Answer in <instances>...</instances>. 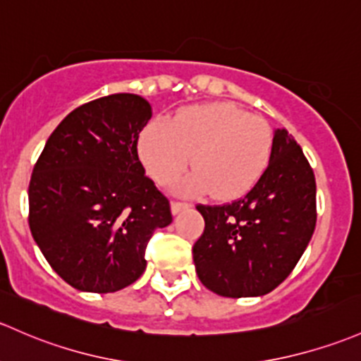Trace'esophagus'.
<instances>
[{
	"mask_svg": "<svg viewBox=\"0 0 361 361\" xmlns=\"http://www.w3.org/2000/svg\"><path fill=\"white\" fill-rule=\"evenodd\" d=\"M190 207V204L188 202H180V200H174V202H171V211H173V214H178V212L185 211Z\"/></svg>",
	"mask_w": 361,
	"mask_h": 361,
	"instance_id": "obj_1",
	"label": "esophagus"
}]
</instances>
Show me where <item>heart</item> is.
<instances>
[{
  "instance_id": "obj_1",
  "label": "heart",
  "mask_w": 361,
  "mask_h": 361,
  "mask_svg": "<svg viewBox=\"0 0 361 361\" xmlns=\"http://www.w3.org/2000/svg\"><path fill=\"white\" fill-rule=\"evenodd\" d=\"M273 133L267 119L230 104L193 105L169 121L154 123L140 140V157L162 187L185 169L195 171L178 183V192L212 190L218 199L244 195L259 181L271 154Z\"/></svg>"
}]
</instances>
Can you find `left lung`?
<instances>
[{"instance_id": "8db88e82", "label": "left lung", "mask_w": 361, "mask_h": 361, "mask_svg": "<svg viewBox=\"0 0 361 361\" xmlns=\"http://www.w3.org/2000/svg\"><path fill=\"white\" fill-rule=\"evenodd\" d=\"M206 226L193 244L200 282L225 298L264 295L290 275L317 225V183L292 135L273 133L256 185L221 206L197 204Z\"/></svg>"}]
</instances>
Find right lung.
Returning <instances> with one entry per match:
<instances>
[{"label": "right lung", "instance_id": "right-lung-1", "mask_svg": "<svg viewBox=\"0 0 361 361\" xmlns=\"http://www.w3.org/2000/svg\"><path fill=\"white\" fill-rule=\"evenodd\" d=\"M145 98L116 93L74 109L51 133L29 183V226L50 267L78 290L116 292L147 268L152 233L173 221L145 174Z\"/></svg>", "mask_w": 361, "mask_h": 361}]
</instances>
